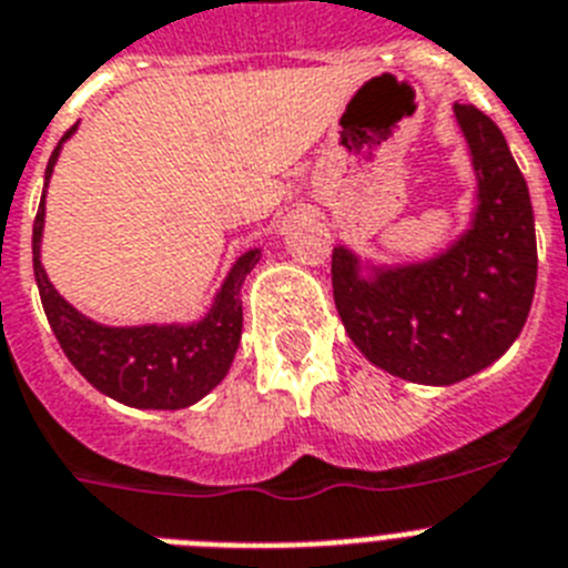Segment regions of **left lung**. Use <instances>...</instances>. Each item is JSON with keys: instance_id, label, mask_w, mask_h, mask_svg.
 Instances as JSON below:
<instances>
[{"instance_id": "obj_1", "label": "left lung", "mask_w": 568, "mask_h": 568, "mask_svg": "<svg viewBox=\"0 0 568 568\" xmlns=\"http://www.w3.org/2000/svg\"><path fill=\"white\" fill-rule=\"evenodd\" d=\"M455 120L475 171V211L443 251L372 263L334 245V303L363 357L423 386H452L509 352L537 283L535 211L500 128L468 102Z\"/></svg>"}]
</instances>
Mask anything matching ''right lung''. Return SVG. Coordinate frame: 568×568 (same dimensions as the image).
<instances>
[{"instance_id": "right-lung-1", "label": "right lung", "mask_w": 568, "mask_h": 568, "mask_svg": "<svg viewBox=\"0 0 568 568\" xmlns=\"http://www.w3.org/2000/svg\"><path fill=\"white\" fill-rule=\"evenodd\" d=\"M77 125L53 148L45 168V191L62 145ZM45 194L33 220V277L42 308L65 357L97 392L131 408L176 412L200 403L216 388L234 363L243 337V283L260 260V248L245 251L231 265L229 277L216 288L214 303L194 323L105 325L73 308L48 280L42 265Z\"/></svg>"}]
</instances>
